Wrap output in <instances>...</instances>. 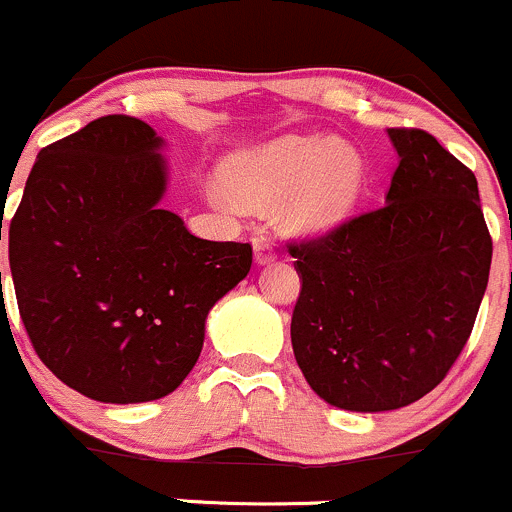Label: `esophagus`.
<instances>
[{
  "label": "esophagus",
  "instance_id": "esophagus-1",
  "mask_svg": "<svg viewBox=\"0 0 512 512\" xmlns=\"http://www.w3.org/2000/svg\"><path fill=\"white\" fill-rule=\"evenodd\" d=\"M252 247H255L257 265H265V262L275 260V245H272V240L262 230H257L255 237H252Z\"/></svg>",
  "mask_w": 512,
  "mask_h": 512
}]
</instances>
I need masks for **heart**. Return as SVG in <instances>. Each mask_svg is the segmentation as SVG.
<instances>
[{
	"mask_svg": "<svg viewBox=\"0 0 512 512\" xmlns=\"http://www.w3.org/2000/svg\"><path fill=\"white\" fill-rule=\"evenodd\" d=\"M227 193L247 205H262L285 193L282 220L292 230L322 232L339 225L364 188L359 153L329 138H280L242 151L220 168Z\"/></svg>",
	"mask_w": 512,
	"mask_h": 512,
	"instance_id": "b5f03b06",
	"label": "heart"
}]
</instances>
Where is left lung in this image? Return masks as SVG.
I'll return each mask as SVG.
<instances>
[{"mask_svg":"<svg viewBox=\"0 0 512 512\" xmlns=\"http://www.w3.org/2000/svg\"><path fill=\"white\" fill-rule=\"evenodd\" d=\"M389 138L401 160L386 203L287 242L302 275L294 359L327 404L364 414L414 404L446 379L493 257L473 170L421 128Z\"/></svg>","mask_w":512,"mask_h":512,"instance_id":"obj_1","label":"left lung"}]
</instances>
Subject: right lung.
<instances>
[{"instance_id": "add662e5", "label": "right lung", "mask_w": 512, "mask_h": 512, "mask_svg": "<svg viewBox=\"0 0 512 512\" xmlns=\"http://www.w3.org/2000/svg\"><path fill=\"white\" fill-rule=\"evenodd\" d=\"M160 146L141 118H96L39 153L9 223L34 352L103 404L178 389L203 349L208 312L252 267L250 242L200 240L160 208Z\"/></svg>"}]
</instances>
